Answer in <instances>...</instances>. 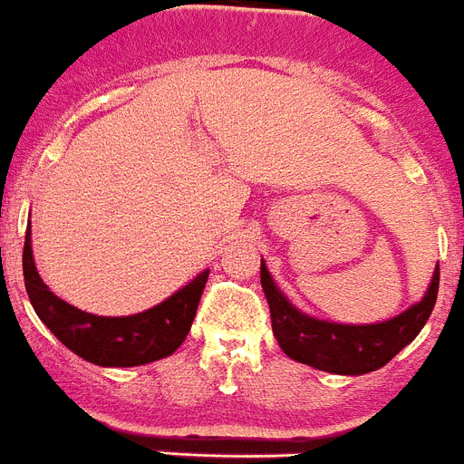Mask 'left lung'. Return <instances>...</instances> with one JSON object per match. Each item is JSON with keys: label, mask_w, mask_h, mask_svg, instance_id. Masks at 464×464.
<instances>
[{"label": "left lung", "mask_w": 464, "mask_h": 464, "mask_svg": "<svg viewBox=\"0 0 464 464\" xmlns=\"http://www.w3.org/2000/svg\"><path fill=\"white\" fill-rule=\"evenodd\" d=\"M260 284L270 304L275 338L291 359L328 373L363 375L385 366L420 334L437 303L439 265L420 303L390 322L368 326H343L298 312L281 295L265 263H260Z\"/></svg>", "instance_id": "1"}]
</instances>
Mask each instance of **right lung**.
<instances>
[{
  "label": "right lung",
  "instance_id": "add662e5",
  "mask_svg": "<svg viewBox=\"0 0 464 464\" xmlns=\"http://www.w3.org/2000/svg\"><path fill=\"white\" fill-rule=\"evenodd\" d=\"M23 276L34 312L67 350L96 366H142L173 354L188 338L204 293L208 270L148 312L130 316H98L82 312L49 291L37 275L30 227L23 246Z\"/></svg>",
  "mask_w": 464,
  "mask_h": 464
}]
</instances>
